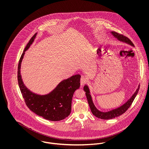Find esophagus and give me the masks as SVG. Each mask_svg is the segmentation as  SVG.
Segmentation results:
<instances>
[{
	"instance_id": "esophagus-1",
	"label": "esophagus",
	"mask_w": 149,
	"mask_h": 149,
	"mask_svg": "<svg viewBox=\"0 0 149 149\" xmlns=\"http://www.w3.org/2000/svg\"><path fill=\"white\" fill-rule=\"evenodd\" d=\"M87 78H85L84 76H81L80 78V84L81 85H83L85 84V83L87 82Z\"/></svg>"
}]
</instances>
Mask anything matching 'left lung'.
Listing matches in <instances>:
<instances>
[{"mask_svg":"<svg viewBox=\"0 0 149 149\" xmlns=\"http://www.w3.org/2000/svg\"><path fill=\"white\" fill-rule=\"evenodd\" d=\"M111 33L112 34V35L114 37L117 38V40H120V41L127 43L128 44H129L132 46H134V43L132 42V41L126 36H123L122 34H120V33H117L114 31L111 32ZM139 87H140V86H139L137 89L136 90L135 93L133 94V95L130 98V99H129L126 103H125L122 106L116 109H114L110 111L109 112H100L96 108V107H95L93 102L92 97L90 94L89 89L87 85H85L84 86V91L85 92V94H86V98L88 100V102L89 106L90 107V108H91V110L93 114L98 118H100L102 120H109V119L114 118L116 117L120 116L122 114L124 113L128 109L130 108V107L131 106V105L132 104L136 95L137 94V93L139 90Z\"/></svg>","mask_w":149,"mask_h":149,"instance_id":"8db88e82","label":"left lung"}]
</instances>
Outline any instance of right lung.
Here are the masks:
<instances>
[{"mask_svg": "<svg viewBox=\"0 0 149 149\" xmlns=\"http://www.w3.org/2000/svg\"><path fill=\"white\" fill-rule=\"evenodd\" d=\"M36 35L37 33L31 38L19 59L17 75L19 86L26 104L31 111L46 120H63L71 113L72 98L75 91L80 87L81 76L77 74L63 80L46 95H38L31 92L22 81L20 70L25 51L34 41Z\"/></svg>", "mask_w": 149, "mask_h": 149, "instance_id": "add662e5", "label": "right lung"}]
</instances>
